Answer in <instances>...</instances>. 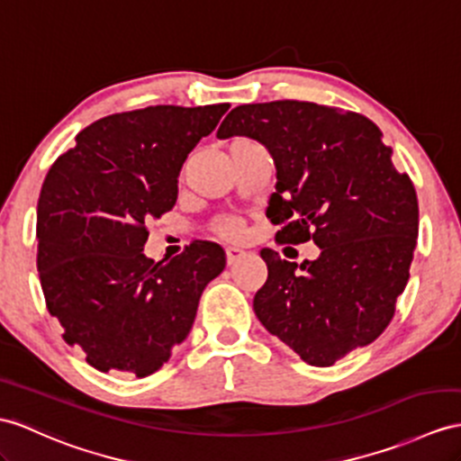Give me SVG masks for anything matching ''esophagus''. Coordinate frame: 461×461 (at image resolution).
<instances>
[{
    "label": "esophagus",
    "mask_w": 461,
    "mask_h": 461,
    "mask_svg": "<svg viewBox=\"0 0 461 461\" xmlns=\"http://www.w3.org/2000/svg\"><path fill=\"white\" fill-rule=\"evenodd\" d=\"M244 256H246V252L240 250V249H227V262H229V266L237 264L240 258H244Z\"/></svg>",
    "instance_id": "esophagus-1"
}]
</instances>
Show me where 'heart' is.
Listing matches in <instances>:
<instances>
[{"instance_id":"obj_1","label":"heart","mask_w":461,"mask_h":461,"mask_svg":"<svg viewBox=\"0 0 461 461\" xmlns=\"http://www.w3.org/2000/svg\"><path fill=\"white\" fill-rule=\"evenodd\" d=\"M219 232L222 234L224 239H230V240L239 239L240 232H242L240 222L234 221V219H222V221L219 222Z\"/></svg>"}]
</instances>
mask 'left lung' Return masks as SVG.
<instances>
[{
  "mask_svg": "<svg viewBox=\"0 0 461 461\" xmlns=\"http://www.w3.org/2000/svg\"><path fill=\"white\" fill-rule=\"evenodd\" d=\"M217 137L266 146L277 177L266 217L284 222L276 240L321 249L301 264L260 252L258 321L319 367L372 344L395 315L419 237L417 194L384 132L364 115L285 99L234 107Z\"/></svg>",
  "mask_w": 461,
  "mask_h": 461,
  "instance_id": "8db88e82",
  "label": "left lung"
}]
</instances>
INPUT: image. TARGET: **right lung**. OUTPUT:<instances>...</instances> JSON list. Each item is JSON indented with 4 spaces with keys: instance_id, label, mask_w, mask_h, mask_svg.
<instances>
[{
    "instance_id": "obj_1",
    "label": "right lung",
    "mask_w": 461,
    "mask_h": 461,
    "mask_svg": "<svg viewBox=\"0 0 461 461\" xmlns=\"http://www.w3.org/2000/svg\"><path fill=\"white\" fill-rule=\"evenodd\" d=\"M154 105L99 119L52 164L37 205V267L62 339L99 372L146 377L194 327L201 294L227 264L195 240L172 260L142 254L146 224L176 205L187 154L227 113Z\"/></svg>"
}]
</instances>
